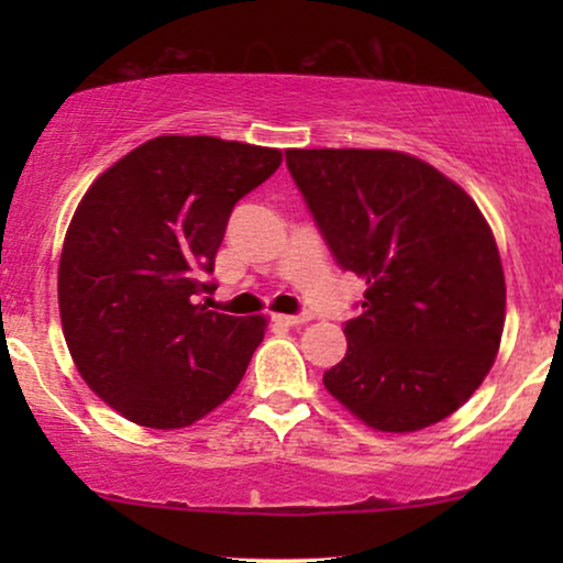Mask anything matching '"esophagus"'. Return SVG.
Here are the masks:
<instances>
[{
  "label": "esophagus",
  "instance_id": "34e87169",
  "mask_svg": "<svg viewBox=\"0 0 563 563\" xmlns=\"http://www.w3.org/2000/svg\"><path fill=\"white\" fill-rule=\"evenodd\" d=\"M274 320L282 322V325H305L310 314H274Z\"/></svg>",
  "mask_w": 563,
  "mask_h": 563
}]
</instances>
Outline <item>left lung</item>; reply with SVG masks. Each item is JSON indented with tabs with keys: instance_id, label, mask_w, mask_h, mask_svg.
Listing matches in <instances>:
<instances>
[{
	"instance_id": "left-lung-1",
	"label": "left lung",
	"mask_w": 563,
	"mask_h": 563,
	"mask_svg": "<svg viewBox=\"0 0 563 563\" xmlns=\"http://www.w3.org/2000/svg\"><path fill=\"white\" fill-rule=\"evenodd\" d=\"M287 168L335 264L366 282L325 389L384 433L449 418L495 364L505 328L503 261L479 207L399 151L289 148Z\"/></svg>"
}]
</instances>
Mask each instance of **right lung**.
<instances>
[{
	"label": "right lung",
	"instance_id": "obj_1",
	"mask_svg": "<svg viewBox=\"0 0 563 563\" xmlns=\"http://www.w3.org/2000/svg\"><path fill=\"white\" fill-rule=\"evenodd\" d=\"M282 164L276 148L161 135L91 184L58 264L60 325L84 382L143 428H187L225 402L264 318L195 305L214 284L230 212Z\"/></svg>",
	"mask_w": 563,
	"mask_h": 563
}]
</instances>
